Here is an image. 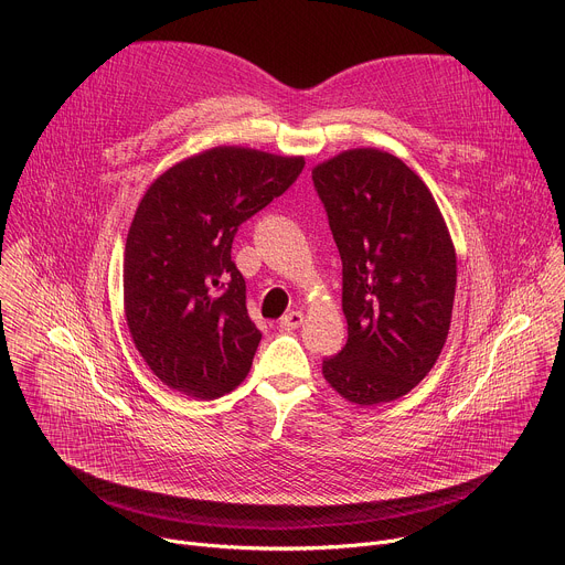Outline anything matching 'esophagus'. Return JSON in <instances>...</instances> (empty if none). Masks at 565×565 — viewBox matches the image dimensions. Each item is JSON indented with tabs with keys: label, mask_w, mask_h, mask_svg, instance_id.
I'll use <instances>...</instances> for the list:
<instances>
[{
	"label": "esophagus",
	"mask_w": 565,
	"mask_h": 565,
	"mask_svg": "<svg viewBox=\"0 0 565 565\" xmlns=\"http://www.w3.org/2000/svg\"><path fill=\"white\" fill-rule=\"evenodd\" d=\"M301 324H303V315H301L299 310H290V312H286V315L281 317V321H279V327H281V329H286V331L299 329Z\"/></svg>",
	"instance_id": "esophagus-1"
}]
</instances>
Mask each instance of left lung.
Returning <instances> with one entry per match:
<instances>
[{"instance_id":"8db88e82","label":"left lung","mask_w":565,"mask_h":565,"mask_svg":"<svg viewBox=\"0 0 565 565\" xmlns=\"http://www.w3.org/2000/svg\"><path fill=\"white\" fill-rule=\"evenodd\" d=\"M342 257L347 347L321 364L355 405L407 395L451 324L456 250L423 179L388 151L347 149L312 168Z\"/></svg>"}]
</instances>
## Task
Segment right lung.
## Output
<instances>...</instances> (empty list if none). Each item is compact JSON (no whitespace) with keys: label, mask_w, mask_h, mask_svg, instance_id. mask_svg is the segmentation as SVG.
<instances>
[{"label":"right lung","mask_w":565,"mask_h":565,"mask_svg":"<svg viewBox=\"0 0 565 565\" xmlns=\"http://www.w3.org/2000/svg\"><path fill=\"white\" fill-rule=\"evenodd\" d=\"M303 166V156L223 145L181 160L142 194L125 244V317L138 353L170 388L214 399L246 380L262 333L232 238Z\"/></svg>","instance_id":"add662e5"}]
</instances>
